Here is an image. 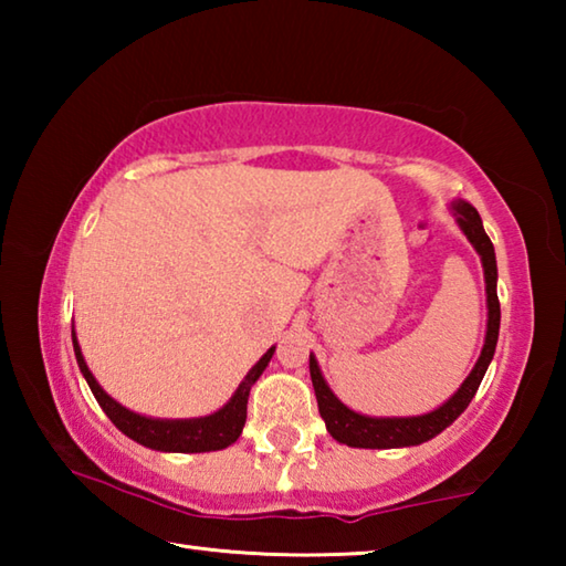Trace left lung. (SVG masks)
I'll return each instance as SVG.
<instances>
[{"label":"left lung","mask_w":566,"mask_h":566,"mask_svg":"<svg viewBox=\"0 0 566 566\" xmlns=\"http://www.w3.org/2000/svg\"><path fill=\"white\" fill-rule=\"evenodd\" d=\"M452 214L457 219L459 229H462L469 244L476 249L479 260H482L484 270V284H486V334H484V347L479 354L476 364L469 371V377L462 381L452 397L437 409L427 411V415L417 417H369L359 415V411L349 409L344 401L329 389L327 379L322 377V369L317 364V357L310 354V375L314 385V395H317L319 415L327 424V432L337 439L339 444L357 447V449H399V447H417L421 442H429L439 432L452 424V421L462 415L469 407V401L474 399L479 385L486 375V367L494 357L496 339H500V300H496V256L494 244L486 237L482 217L476 209L464 202V199H454Z\"/></svg>","instance_id":"1"}]
</instances>
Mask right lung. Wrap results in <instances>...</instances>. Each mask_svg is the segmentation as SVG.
I'll use <instances>...</instances> for the list:
<instances>
[{"label": "right lung", "mask_w": 566, "mask_h": 566, "mask_svg": "<svg viewBox=\"0 0 566 566\" xmlns=\"http://www.w3.org/2000/svg\"><path fill=\"white\" fill-rule=\"evenodd\" d=\"M72 344H74V357H76V364H80V371L84 375V379H87L92 395L99 401L104 415L112 419V424L142 447L157 449V452H179V454L217 452V449H227L229 444L237 442L247 421L249 389H252L254 381L262 377V371L266 369V364H270L272 354L276 349V347H270L262 354V359L247 371L242 385L237 387L232 399H229L222 409H217L207 417L155 419V417L137 415V411L122 407L117 399L109 397L107 391L99 387V381L94 379L87 361L82 357V347L80 342H76L74 329H72Z\"/></svg>", "instance_id": "add662e5"}]
</instances>
